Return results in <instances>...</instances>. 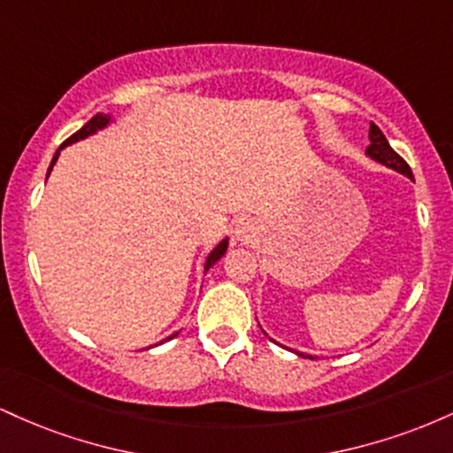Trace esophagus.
I'll list each match as a JSON object with an SVG mask.
<instances>
[{
	"mask_svg": "<svg viewBox=\"0 0 453 453\" xmlns=\"http://www.w3.org/2000/svg\"><path fill=\"white\" fill-rule=\"evenodd\" d=\"M236 236L241 238V241H253V238L257 236V226L253 223L251 219H242L236 223Z\"/></svg>",
	"mask_w": 453,
	"mask_h": 453,
	"instance_id": "34e87169",
	"label": "esophagus"
}]
</instances>
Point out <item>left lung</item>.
<instances>
[{"instance_id":"left-lung-1","label":"left lung","mask_w":453,"mask_h":453,"mask_svg":"<svg viewBox=\"0 0 453 453\" xmlns=\"http://www.w3.org/2000/svg\"><path fill=\"white\" fill-rule=\"evenodd\" d=\"M368 138H371V147L366 149L368 157H372L375 161H379V164L388 165V168L396 170V173L409 176V179H413V173H411L407 161H404L396 153V150L389 147V142L386 140V136H383V132L375 126V123H371V132H368ZM298 356L313 357V356H304V353H298Z\"/></svg>"}]
</instances>
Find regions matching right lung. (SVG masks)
<instances>
[{
  "mask_svg": "<svg viewBox=\"0 0 453 453\" xmlns=\"http://www.w3.org/2000/svg\"><path fill=\"white\" fill-rule=\"evenodd\" d=\"M108 121H111V117H108V114H102V112H97V114H96V117H93L89 123H85V126H82L81 129H78V132H76V134H72V136H70V138H67L64 144H61V147H59V150H61V149H64V147H67V144L76 142V140H82V138L91 136V134H96V132H97V129L106 127V126H108ZM59 150H57V153H55V157H53V161H50V168H49V173H50V170H53V165H55V161H57V157H59ZM226 251H227V241H223V242H219V244H217V249H215V251H212V253H211V256H209V259H206V270H209V268H211V266H212V264H215V262H219V259H221V256H223V253H226ZM174 336H176V334H173V336H168V339H165V341L174 339Z\"/></svg>",
  "mask_w": 453,
  "mask_h": 453,
  "instance_id": "1",
  "label": "right lung"
}]
</instances>
